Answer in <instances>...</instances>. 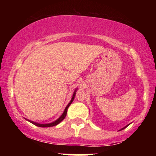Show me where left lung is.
<instances>
[{"label": "left lung", "mask_w": 156, "mask_h": 156, "mask_svg": "<svg viewBox=\"0 0 156 156\" xmlns=\"http://www.w3.org/2000/svg\"><path fill=\"white\" fill-rule=\"evenodd\" d=\"M127 126H128V125H127ZM127 126H125V128H122V129H124V128H126V127H127Z\"/></svg>", "instance_id": "obj_1"}]
</instances>
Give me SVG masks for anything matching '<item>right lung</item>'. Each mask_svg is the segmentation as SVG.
I'll return each mask as SVG.
<instances>
[{
  "instance_id": "add662e5",
  "label": "right lung",
  "mask_w": 156,
  "mask_h": 156,
  "mask_svg": "<svg viewBox=\"0 0 156 156\" xmlns=\"http://www.w3.org/2000/svg\"><path fill=\"white\" fill-rule=\"evenodd\" d=\"M76 91H75L74 94H73V98H72V100H71V101L69 102V104H68V105H67V107H66V108H65V110H64L63 114H62V115L61 116V117H60L59 118H58V119H57V120H55V122H52V123H50V124H39V123L34 122H31L33 123L34 125H37V126H38V127H41V128H48V127H53V126H55V125H58V123H60L63 120L64 118H65L66 115H67V108H68V107L69 106V105H70L71 103H72V102L73 101V100H74L75 95H76Z\"/></svg>"
}]
</instances>
